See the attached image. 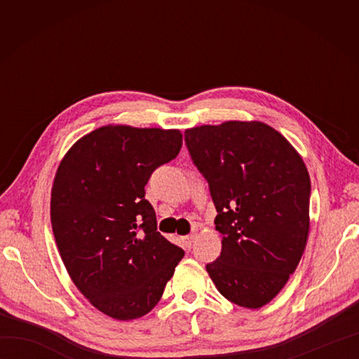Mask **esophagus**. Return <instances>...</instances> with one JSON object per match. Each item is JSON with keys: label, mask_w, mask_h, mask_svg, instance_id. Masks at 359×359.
I'll return each instance as SVG.
<instances>
[{"label": "esophagus", "mask_w": 359, "mask_h": 359, "mask_svg": "<svg viewBox=\"0 0 359 359\" xmlns=\"http://www.w3.org/2000/svg\"><path fill=\"white\" fill-rule=\"evenodd\" d=\"M196 239H197V234H196V233H193V234H188V236H185V238H182V241H184V243H185V247H187V248H191V247H193V243L196 242Z\"/></svg>", "instance_id": "1"}]
</instances>
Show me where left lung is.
<instances>
[{"label": "left lung", "mask_w": 359, "mask_h": 359, "mask_svg": "<svg viewBox=\"0 0 359 359\" xmlns=\"http://www.w3.org/2000/svg\"><path fill=\"white\" fill-rule=\"evenodd\" d=\"M208 182L222 251L207 271L228 301L261 309L299 264L310 230V175L284 135L262 121L187 129Z\"/></svg>", "instance_id": "1"}]
</instances>
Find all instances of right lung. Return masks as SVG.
<instances>
[{
    "label": "right lung",
    "instance_id": "obj_1",
    "mask_svg": "<svg viewBox=\"0 0 359 359\" xmlns=\"http://www.w3.org/2000/svg\"><path fill=\"white\" fill-rule=\"evenodd\" d=\"M180 148L179 129L102 126L74 143L53 179L50 222L66 270L118 321L149 313L185 255L157 231L144 199L151 174Z\"/></svg>",
    "mask_w": 359,
    "mask_h": 359
}]
</instances>
